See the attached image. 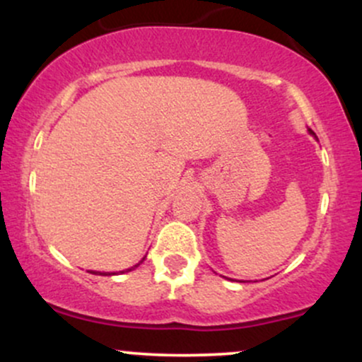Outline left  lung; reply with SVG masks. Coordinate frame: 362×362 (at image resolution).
Masks as SVG:
<instances>
[{"label":"left lung","instance_id":"8db88e82","mask_svg":"<svg viewBox=\"0 0 362 362\" xmlns=\"http://www.w3.org/2000/svg\"><path fill=\"white\" fill-rule=\"evenodd\" d=\"M310 132H311V134H313V136H315V132H313V131H311V129H310Z\"/></svg>","mask_w":362,"mask_h":362}]
</instances>
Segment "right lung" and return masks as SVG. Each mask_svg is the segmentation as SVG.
I'll use <instances>...</instances> for the list:
<instances>
[{"mask_svg":"<svg viewBox=\"0 0 362 362\" xmlns=\"http://www.w3.org/2000/svg\"><path fill=\"white\" fill-rule=\"evenodd\" d=\"M139 265V264H138ZM138 265H134V267H138ZM134 267H132V269H134ZM129 271H131V269H129ZM95 274V272H93ZM100 276H110V274H100Z\"/></svg>","mask_w":362,"mask_h":362,"instance_id":"1","label":"right lung"}]
</instances>
